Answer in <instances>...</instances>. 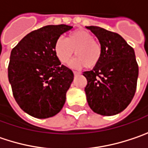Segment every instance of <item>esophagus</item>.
I'll use <instances>...</instances> for the list:
<instances>
[{
    "instance_id": "obj_1",
    "label": "esophagus",
    "mask_w": 148,
    "mask_h": 148,
    "mask_svg": "<svg viewBox=\"0 0 148 148\" xmlns=\"http://www.w3.org/2000/svg\"><path fill=\"white\" fill-rule=\"evenodd\" d=\"M81 74V72H79V71H74V75H79V74Z\"/></svg>"
}]
</instances>
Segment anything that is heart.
Instances as JSON below:
<instances>
[{
    "instance_id": "1",
    "label": "heart",
    "mask_w": 148,
    "mask_h": 148,
    "mask_svg": "<svg viewBox=\"0 0 148 148\" xmlns=\"http://www.w3.org/2000/svg\"><path fill=\"white\" fill-rule=\"evenodd\" d=\"M53 51L57 58L62 64H68L74 54L76 58L70 64L73 68L86 67L93 69L100 64L102 49L95 40L91 32L85 30H75L67 38H58L55 41Z\"/></svg>"
}]
</instances>
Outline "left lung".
Instances as JSON below:
<instances>
[{
    "instance_id": "obj_1",
    "label": "left lung",
    "mask_w": 148,
    "mask_h": 148,
    "mask_svg": "<svg viewBox=\"0 0 148 148\" xmlns=\"http://www.w3.org/2000/svg\"><path fill=\"white\" fill-rule=\"evenodd\" d=\"M98 38L102 49L100 64L83 75L87 79L86 99L92 110L101 116L121 112L133 99L138 65L134 49L118 33L100 27H86Z\"/></svg>"
}]
</instances>
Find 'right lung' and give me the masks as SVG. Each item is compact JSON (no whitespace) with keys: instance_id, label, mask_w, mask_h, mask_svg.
<instances>
[{"instance_id":"1","label":"right lung","mask_w":148,"mask_h":148,"mask_svg":"<svg viewBox=\"0 0 148 148\" xmlns=\"http://www.w3.org/2000/svg\"><path fill=\"white\" fill-rule=\"evenodd\" d=\"M73 27L48 25L31 32L11 52L8 79L23 111L39 119L52 117L63 108L74 79L53 51L56 41Z\"/></svg>"}]
</instances>
